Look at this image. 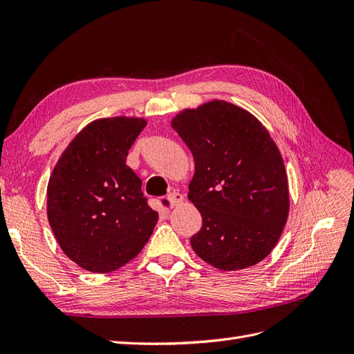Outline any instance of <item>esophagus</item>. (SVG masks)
I'll return each instance as SVG.
<instances>
[{"label": "esophagus", "instance_id": "1", "mask_svg": "<svg viewBox=\"0 0 354 354\" xmlns=\"http://www.w3.org/2000/svg\"><path fill=\"white\" fill-rule=\"evenodd\" d=\"M167 201L169 203V207L174 208L183 202V195L178 194V192H171V194H168V196H167Z\"/></svg>", "mask_w": 354, "mask_h": 354}]
</instances>
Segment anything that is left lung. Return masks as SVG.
I'll return each instance as SVG.
<instances>
[{
  "mask_svg": "<svg viewBox=\"0 0 354 354\" xmlns=\"http://www.w3.org/2000/svg\"><path fill=\"white\" fill-rule=\"evenodd\" d=\"M171 127L195 159L187 198L201 212L202 227L190 238L192 248L220 270L264 260L289 214L283 159L267 128L224 100L180 111Z\"/></svg>",
  "mask_w": 354,
  "mask_h": 354,
  "instance_id": "8db88e82",
  "label": "left lung"
}]
</instances>
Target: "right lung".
<instances>
[{"mask_svg": "<svg viewBox=\"0 0 354 354\" xmlns=\"http://www.w3.org/2000/svg\"><path fill=\"white\" fill-rule=\"evenodd\" d=\"M145 118H100L72 138L51 171L47 216L62 251L81 269L109 273L143 250L158 212L125 164Z\"/></svg>", "mask_w": 354, "mask_h": 354, "instance_id": "add662e5", "label": "right lung"}]
</instances>
